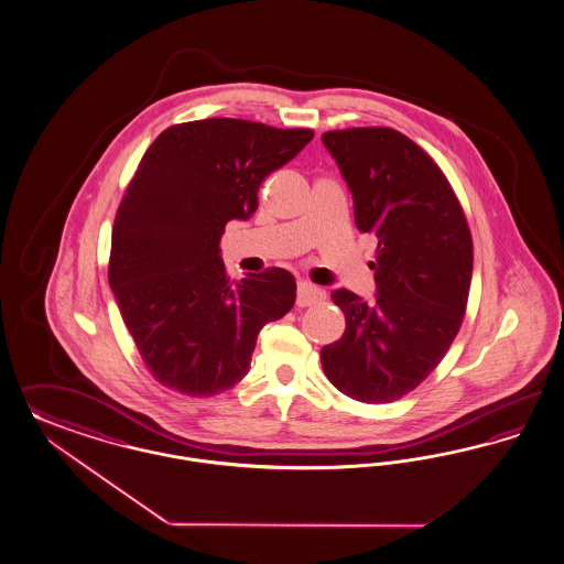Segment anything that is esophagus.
<instances>
[{"mask_svg": "<svg viewBox=\"0 0 564 564\" xmlns=\"http://www.w3.org/2000/svg\"><path fill=\"white\" fill-rule=\"evenodd\" d=\"M323 300H325V292H323L321 288L312 285L308 281H300V283H297V297H295V304H297L300 308H306V306H312V304H318V302H323Z\"/></svg>", "mask_w": 564, "mask_h": 564, "instance_id": "esophagus-1", "label": "esophagus"}]
</instances>
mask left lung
<instances>
[{
	"label": "left lung",
	"mask_w": 564,
	"mask_h": 564,
	"mask_svg": "<svg viewBox=\"0 0 564 564\" xmlns=\"http://www.w3.org/2000/svg\"><path fill=\"white\" fill-rule=\"evenodd\" d=\"M323 143L350 187L358 231L377 237V297L330 293L346 330L321 362L351 400L388 404L427 379L460 329L473 239L446 175L409 137L360 127L329 131Z\"/></svg>",
	"instance_id": "obj_1"
}]
</instances>
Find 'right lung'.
<instances>
[{
  "label": "right lung",
  "mask_w": 564,
  "mask_h": 564,
  "mask_svg": "<svg viewBox=\"0 0 564 564\" xmlns=\"http://www.w3.org/2000/svg\"><path fill=\"white\" fill-rule=\"evenodd\" d=\"M311 129L239 118L173 124L155 137L118 206L108 281L155 381L192 398L239 383L260 329L285 316L295 279L269 269L231 281L220 237L258 208V189Z\"/></svg>",
  "instance_id": "obj_1"
}]
</instances>
